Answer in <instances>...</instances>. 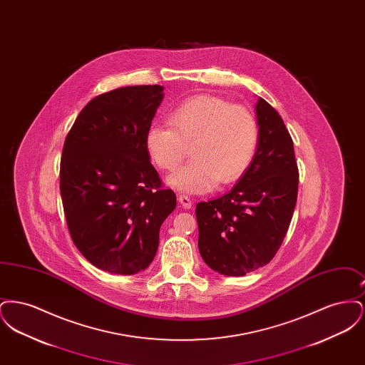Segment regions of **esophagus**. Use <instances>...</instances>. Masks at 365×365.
Segmentation results:
<instances>
[{
    "mask_svg": "<svg viewBox=\"0 0 365 365\" xmlns=\"http://www.w3.org/2000/svg\"><path fill=\"white\" fill-rule=\"evenodd\" d=\"M178 200H179V202H180V205H182L183 208H191L192 204H191L190 197H187V195H185V194H179V195H178Z\"/></svg>",
    "mask_w": 365,
    "mask_h": 365,
    "instance_id": "obj_1",
    "label": "esophagus"
}]
</instances>
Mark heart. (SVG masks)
<instances>
[{
    "label": "heart",
    "mask_w": 365,
    "mask_h": 365,
    "mask_svg": "<svg viewBox=\"0 0 365 365\" xmlns=\"http://www.w3.org/2000/svg\"><path fill=\"white\" fill-rule=\"evenodd\" d=\"M170 122L174 128L158 124L148 128L145 148L156 167L173 171L191 145L192 160L168 179L178 190L207 192L217 182L232 183L257 152L260 128L255 115L220 97H191L175 108Z\"/></svg>",
    "instance_id": "obj_1"
}]
</instances>
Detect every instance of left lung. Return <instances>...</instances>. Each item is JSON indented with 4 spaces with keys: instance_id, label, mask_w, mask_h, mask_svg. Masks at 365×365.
<instances>
[{
    "instance_id": "8db88e82",
    "label": "left lung",
    "mask_w": 365,
    "mask_h": 365,
    "mask_svg": "<svg viewBox=\"0 0 365 365\" xmlns=\"http://www.w3.org/2000/svg\"><path fill=\"white\" fill-rule=\"evenodd\" d=\"M256 115L260 138L250 167L230 192L195 207L201 257L227 277H243L274 259L297 202L293 139L261 97Z\"/></svg>"
}]
</instances>
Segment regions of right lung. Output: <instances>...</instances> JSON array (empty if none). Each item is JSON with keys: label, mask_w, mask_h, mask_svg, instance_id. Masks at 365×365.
I'll return each instance as SVG.
<instances>
[{"label": "right lung", "mask_w": 365, "mask_h": 365, "mask_svg": "<svg viewBox=\"0 0 365 365\" xmlns=\"http://www.w3.org/2000/svg\"><path fill=\"white\" fill-rule=\"evenodd\" d=\"M164 87L127 86L94 97L64 142L60 192L71 238L97 268L134 275L156 256L176 207L145 148Z\"/></svg>", "instance_id": "1"}]
</instances>
